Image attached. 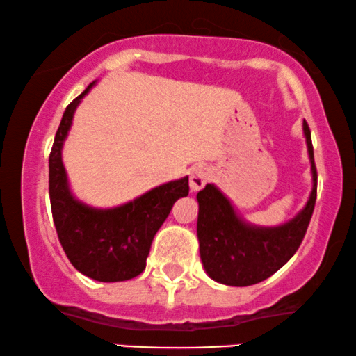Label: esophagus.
<instances>
[{
  "mask_svg": "<svg viewBox=\"0 0 356 356\" xmlns=\"http://www.w3.org/2000/svg\"><path fill=\"white\" fill-rule=\"evenodd\" d=\"M211 179V170L207 168V165H197L191 170V175H188V186H191L192 192L200 191V188L205 187L207 182H210Z\"/></svg>",
  "mask_w": 356,
  "mask_h": 356,
  "instance_id": "obj_1",
  "label": "esophagus"
}]
</instances>
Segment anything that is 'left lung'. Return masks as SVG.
I'll return each instance as SVG.
<instances>
[{
  "label": "left lung",
  "mask_w": 356,
  "mask_h": 356,
  "mask_svg": "<svg viewBox=\"0 0 356 356\" xmlns=\"http://www.w3.org/2000/svg\"><path fill=\"white\" fill-rule=\"evenodd\" d=\"M302 126L312 170V192L304 209L289 222L279 227H256L236 213L232 202L213 184H207L197 193L200 258L213 281L236 287L264 281L284 266L302 243L317 199L312 139L305 120Z\"/></svg>",
  "instance_id": "8db88e82"
}]
</instances>
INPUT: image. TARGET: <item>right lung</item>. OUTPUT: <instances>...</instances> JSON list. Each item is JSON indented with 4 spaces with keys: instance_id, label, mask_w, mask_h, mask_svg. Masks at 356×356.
Wrapping results in <instances>:
<instances>
[{
    "instance_id": "add662e5",
    "label": "right lung",
    "mask_w": 356,
    "mask_h": 356,
    "mask_svg": "<svg viewBox=\"0 0 356 356\" xmlns=\"http://www.w3.org/2000/svg\"><path fill=\"white\" fill-rule=\"evenodd\" d=\"M95 82L65 108L49 156V195L58 241L74 268L100 282L136 277L146 268L154 235L175 200L188 195V177L151 188L115 209H93L70 192L62 146L79 103Z\"/></svg>"
}]
</instances>
